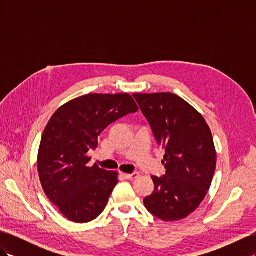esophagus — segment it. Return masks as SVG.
I'll return each instance as SVG.
<instances>
[{
    "label": "esophagus",
    "instance_id": "34e87169",
    "mask_svg": "<svg viewBox=\"0 0 256 256\" xmlns=\"http://www.w3.org/2000/svg\"><path fill=\"white\" fill-rule=\"evenodd\" d=\"M122 175H124V177L127 178V180H136V177H138V172L131 173V174H128V173H124Z\"/></svg>",
    "mask_w": 256,
    "mask_h": 256
}]
</instances>
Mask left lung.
<instances>
[{
    "label": "left lung",
    "instance_id": "8db88e82",
    "mask_svg": "<svg viewBox=\"0 0 256 256\" xmlns=\"http://www.w3.org/2000/svg\"><path fill=\"white\" fill-rule=\"evenodd\" d=\"M132 96L166 150V175L152 176L154 190L144 205L166 222L187 218L204 200L216 171L210 128L202 114L172 92Z\"/></svg>",
    "mask_w": 256,
    "mask_h": 256
}]
</instances>
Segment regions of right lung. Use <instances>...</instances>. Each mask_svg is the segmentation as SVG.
Returning <instances> with one entry per match:
<instances>
[{
	"label": "right lung",
	"instance_id": "1",
	"mask_svg": "<svg viewBox=\"0 0 256 256\" xmlns=\"http://www.w3.org/2000/svg\"><path fill=\"white\" fill-rule=\"evenodd\" d=\"M138 108L129 94H88L56 111L46 126L38 150L40 184L51 203L72 222L85 223L104 212L118 182V173L88 166L90 150L115 120Z\"/></svg>",
	"mask_w": 256,
	"mask_h": 256
}]
</instances>
